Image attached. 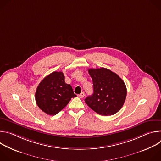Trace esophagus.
<instances>
[{"mask_svg":"<svg viewBox=\"0 0 161 161\" xmlns=\"http://www.w3.org/2000/svg\"><path fill=\"white\" fill-rule=\"evenodd\" d=\"M84 96H85V93L83 92H81L80 94L78 95V97H79L80 98H83Z\"/></svg>","mask_w":161,"mask_h":161,"instance_id":"34e87169","label":"esophagus"}]
</instances>
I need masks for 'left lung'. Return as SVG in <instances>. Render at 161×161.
I'll return each mask as SVG.
<instances>
[{
	"label": "left lung",
	"instance_id": "left-lung-1",
	"mask_svg": "<svg viewBox=\"0 0 161 161\" xmlns=\"http://www.w3.org/2000/svg\"><path fill=\"white\" fill-rule=\"evenodd\" d=\"M88 71L93 81L94 93L85 99L86 104L101 115H112L117 113L127 96L124 81L106 68L90 69Z\"/></svg>",
	"mask_w": 161,
	"mask_h": 161
}]
</instances>
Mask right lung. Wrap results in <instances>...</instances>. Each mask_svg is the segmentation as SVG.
<instances>
[{
  "label": "right lung",
  "mask_w": 161,
  "mask_h": 161,
  "mask_svg": "<svg viewBox=\"0 0 161 161\" xmlns=\"http://www.w3.org/2000/svg\"><path fill=\"white\" fill-rule=\"evenodd\" d=\"M62 72H53L39 84L36 92V102L45 113L55 115L76 97L72 86L67 84Z\"/></svg>",
  "instance_id": "obj_1"
}]
</instances>
